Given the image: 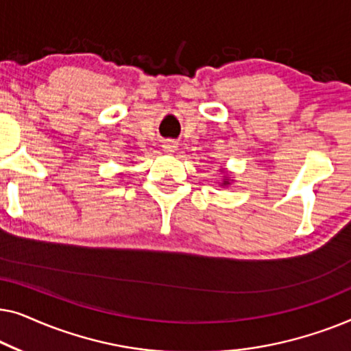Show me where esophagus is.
<instances>
[{"mask_svg":"<svg viewBox=\"0 0 351 351\" xmlns=\"http://www.w3.org/2000/svg\"><path fill=\"white\" fill-rule=\"evenodd\" d=\"M162 148H165L166 152H174L176 150V143L172 141H167V142L162 143Z\"/></svg>","mask_w":351,"mask_h":351,"instance_id":"34e87169","label":"esophagus"}]
</instances>
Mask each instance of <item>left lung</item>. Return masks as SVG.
Listing matches in <instances>:
<instances>
[{"label":"left lung","instance_id":"8db88e82","mask_svg":"<svg viewBox=\"0 0 351 351\" xmlns=\"http://www.w3.org/2000/svg\"><path fill=\"white\" fill-rule=\"evenodd\" d=\"M222 185H225V186L230 185V180H228V179H223V184H222Z\"/></svg>","mask_w":351,"mask_h":351}]
</instances>
